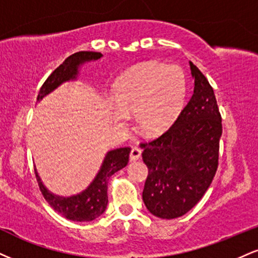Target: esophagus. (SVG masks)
<instances>
[{
  "label": "esophagus",
  "instance_id": "esophagus-1",
  "mask_svg": "<svg viewBox=\"0 0 258 258\" xmlns=\"http://www.w3.org/2000/svg\"><path fill=\"white\" fill-rule=\"evenodd\" d=\"M141 156H142L141 149L138 147H133L131 150V154H130V159H131V161H137Z\"/></svg>",
  "mask_w": 258,
  "mask_h": 258
}]
</instances>
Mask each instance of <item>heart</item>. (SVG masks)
Returning <instances> with one entry per match:
<instances>
[{
	"mask_svg": "<svg viewBox=\"0 0 258 258\" xmlns=\"http://www.w3.org/2000/svg\"><path fill=\"white\" fill-rule=\"evenodd\" d=\"M119 107H111L117 126H125L127 115H136L138 128L147 136L166 131L181 110L186 95V77L178 66L148 62L132 67L114 89Z\"/></svg>",
	"mask_w": 258,
	"mask_h": 258,
	"instance_id": "obj_1",
	"label": "heart"
}]
</instances>
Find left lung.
<instances>
[{
    "instance_id": "obj_1",
    "label": "left lung",
    "mask_w": 258,
    "mask_h": 258,
    "mask_svg": "<svg viewBox=\"0 0 258 258\" xmlns=\"http://www.w3.org/2000/svg\"><path fill=\"white\" fill-rule=\"evenodd\" d=\"M194 95L175 122L159 138L142 143L149 173L143 201L153 215H185L204 196L219 166L221 114L214 90L190 61Z\"/></svg>"
}]
</instances>
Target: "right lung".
<instances>
[{
    "label": "right lung",
    "mask_w": 258,
    "mask_h": 258,
    "mask_svg": "<svg viewBox=\"0 0 258 258\" xmlns=\"http://www.w3.org/2000/svg\"><path fill=\"white\" fill-rule=\"evenodd\" d=\"M101 57V52L96 51H79L68 56L63 63H61L43 84L37 96V102L54 91L62 83L77 79L79 74V67L85 62L98 60ZM130 151H131V148H119L108 151L101 169L98 170L97 175L88 186V188L71 197H61L51 194L43 185L37 169H35L39 190L52 209L66 219L78 222L92 221L105 212L108 204V181L114 173L127 166Z\"/></svg>",
    "instance_id": "right-lung-1"
}]
</instances>
